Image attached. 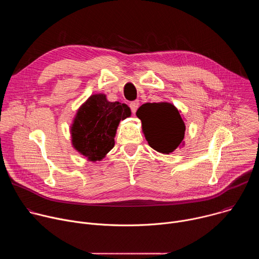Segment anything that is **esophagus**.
<instances>
[{"mask_svg": "<svg viewBox=\"0 0 259 259\" xmlns=\"http://www.w3.org/2000/svg\"><path fill=\"white\" fill-rule=\"evenodd\" d=\"M129 106H130V108H131V110H132V113H133V114H135V112H136L137 108H138V106H139V101H138V100L132 101V102H130Z\"/></svg>", "mask_w": 259, "mask_h": 259, "instance_id": "esophagus-1", "label": "esophagus"}]
</instances>
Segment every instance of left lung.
Returning <instances> with one entry per match:
<instances>
[{
    "instance_id": "obj_1",
    "label": "left lung",
    "mask_w": 259,
    "mask_h": 259,
    "mask_svg": "<svg viewBox=\"0 0 259 259\" xmlns=\"http://www.w3.org/2000/svg\"><path fill=\"white\" fill-rule=\"evenodd\" d=\"M136 116L149 145L155 151L169 155L184 145L186 124L174 104L170 102H146L139 106Z\"/></svg>"
}]
</instances>
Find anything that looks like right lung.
I'll list each match as a JSON object with an SVG mask.
<instances>
[{
    "label": "right lung",
    "instance_id": "1",
    "mask_svg": "<svg viewBox=\"0 0 259 259\" xmlns=\"http://www.w3.org/2000/svg\"><path fill=\"white\" fill-rule=\"evenodd\" d=\"M131 116L130 107L108 101L106 95H91L77 110L69 127L71 145L89 162L101 161L115 145L121 121Z\"/></svg>",
    "mask_w": 259,
    "mask_h": 259
}]
</instances>
